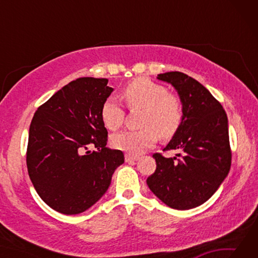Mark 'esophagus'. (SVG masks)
Listing matches in <instances>:
<instances>
[{
  "mask_svg": "<svg viewBox=\"0 0 258 258\" xmlns=\"http://www.w3.org/2000/svg\"><path fill=\"white\" fill-rule=\"evenodd\" d=\"M138 159H139L138 156L130 155V154H126L125 155V161H126V163H134V161H137Z\"/></svg>",
  "mask_w": 258,
  "mask_h": 258,
  "instance_id": "1",
  "label": "esophagus"
}]
</instances>
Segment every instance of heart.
Instances as JSON below:
<instances>
[{"label": "heart", "mask_w": 258, "mask_h": 258, "mask_svg": "<svg viewBox=\"0 0 258 258\" xmlns=\"http://www.w3.org/2000/svg\"><path fill=\"white\" fill-rule=\"evenodd\" d=\"M123 97L130 109H142L140 125L142 130L125 131L113 135L111 145L116 149L139 155L152 147L158 135L169 139L182 124L184 110L181 99L168 93L164 85L147 77H138L126 84ZM101 119L109 131L118 130L124 121V109L116 99L109 98L101 107Z\"/></svg>", "instance_id": "1"}]
</instances>
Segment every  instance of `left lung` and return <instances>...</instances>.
I'll return each mask as SVG.
<instances>
[{
	"label": "left lung",
	"instance_id": "1",
	"mask_svg": "<svg viewBox=\"0 0 258 258\" xmlns=\"http://www.w3.org/2000/svg\"><path fill=\"white\" fill-rule=\"evenodd\" d=\"M157 78L171 83L183 104L182 124L164 149L182 155L178 158L152 155L157 167L147 184L171 208L191 209L207 202L230 171L228 117L206 87L186 74L169 72Z\"/></svg>",
	"mask_w": 258,
	"mask_h": 258
}]
</instances>
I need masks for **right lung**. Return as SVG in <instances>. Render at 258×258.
I'll use <instances>...</instances> for the list:
<instances>
[{
	"mask_svg": "<svg viewBox=\"0 0 258 258\" xmlns=\"http://www.w3.org/2000/svg\"><path fill=\"white\" fill-rule=\"evenodd\" d=\"M107 84V78H77L38 107L30 123L28 175L43 202L61 214L93 206L124 163L123 152L106 147L101 107L112 92Z\"/></svg>",
	"mask_w": 258,
	"mask_h": 258,
	"instance_id": "1",
	"label": "right lung"
}]
</instances>
